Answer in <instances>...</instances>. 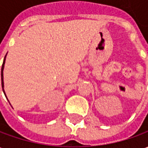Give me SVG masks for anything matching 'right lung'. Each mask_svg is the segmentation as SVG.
Masks as SVG:
<instances>
[{
  "label": "right lung",
  "mask_w": 148,
  "mask_h": 148,
  "mask_svg": "<svg viewBox=\"0 0 148 148\" xmlns=\"http://www.w3.org/2000/svg\"><path fill=\"white\" fill-rule=\"evenodd\" d=\"M5 57H6V55L5 56V58H4V62H3V64H2L1 66V86H2V90H3V92L5 93V90H4V82H3V70H4V66H5ZM6 97V95H5Z\"/></svg>",
  "instance_id": "1"
}]
</instances>
